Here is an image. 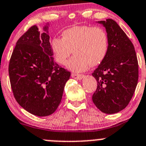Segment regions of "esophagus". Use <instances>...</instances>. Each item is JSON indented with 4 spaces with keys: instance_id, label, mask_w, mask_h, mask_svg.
<instances>
[{
    "instance_id": "obj_1",
    "label": "esophagus",
    "mask_w": 146,
    "mask_h": 146,
    "mask_svg": "<svg viewBox=\"0 0 146 146\" xmlns=\"http://www.w3.org/2000/svg\"><path fill=\"white\" fill-rule=\"evenodd\" d=\"M71 76L75 78V79H77V80H81L83 78H84V75L82 74H77V73H72Z\"/></svg>"
}]
</instances>
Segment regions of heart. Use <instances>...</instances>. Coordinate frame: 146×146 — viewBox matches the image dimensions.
<instances>
[{
	"label": "heart",
	"mask_w": 146,
	"mask_h": 146,
	"mask_svg": "<svg viewBox=\"0 0 146 146\" xmlns=\"http://www.w3.org/2000/svg\"><path fill=\"white\" fill-rule=\"evenodd\" d=\"M62 38L54 36L51 50L58 63L65 65L70 54H75L67 63L73 72H83L91 65L96 66L105 59L110 41L107 31L98 26H76L65 30Z\"/></svg>",
	"instance_id": "heart-1"
}]
</instances>
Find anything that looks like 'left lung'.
Wrapping results in <instances>:
<instances>
[{"instance_id":"8db88e82","label":"left lung","mask_w":146,"mask_h":146,"mask_svg":"<svg viewBox=\"0 0 146 146\" xmlns=\"http://www.w3.org/2000/svg\"><path fill=\"white\" fill-rule=\"evenodd\" d=\"M109 36L110 47L104 61L92 76L97 88L94 104L102 112L114 114L128 105L138 81V62L134 46L123 30L112 19L101 21Z\"/></svg>"}]
</instances>
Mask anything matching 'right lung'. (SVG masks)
<instances>
[{
	"label": "right lung",
	"instance_id": "add662e5",
	"mask_svg": "<svg viewBox=\"0 0 146 146\" xmlns=\"http://www.w3.org/2000/svg\"><path fill=\"white\" fill-rule=\"evenodd\" d=\"M48 26H32L18 39L9 65L11 86L21 107L38 117L56 111L70 72L54 61Z\"/></svg>",
	"mask_w": 146,
	"mask_h": 146
}]
</instances>
